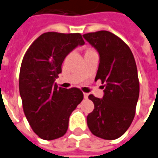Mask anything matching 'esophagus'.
<instances>
[{"label": "esophagus", "instance_id": "34e87169", "mask_svg": "<svg viewBox=\"0 0 158 158\" xmlns=\"http://www.w3.org/2000/svg\"><path fill=\"white\" fill-rule=\"evenodd\" d=\"M89 96V94H87V93H84V97H85V99H87Z\"/></svg>", "mask_w": 158, "mask_h": 158}]
</instances>
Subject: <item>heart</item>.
Segmentation results:
<instances>
[{
	"label": "heart",
	"mask_w": 158,
	"mask_h": 158,
	"mask_svg": "<svg viewBox=\"0 0 158 158\" xmlns=\"http://www.w3.org/2000/svg\"><path fill=\"white\" fill-rule=\"evenodd\" d=\"M91 50L92 49H89V50H87V51H91Z\"/></svg>",
	"instance_id": "1"
}]
</instances>
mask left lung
<instances>
[{
    "label": "left lung",
    "mask_w": 158,
    "mask_h": 158,
    "mask_svg": "<svg viewBox=\"0 0 158 158\" xmlns=\"http://www.w3.org/2000/svg\"><path fill=\"white\" fill-rule=\"evenodd\" d=\"M100 53L95 80L104 84L105 95L89 99L94 108L87 116L91 133L105 140H115L126 132L135 114L140 91L137 69L129 46L108 31L83 35Z\"/></svg>",
    "instance_id": "obj_1"
}]
</instances>
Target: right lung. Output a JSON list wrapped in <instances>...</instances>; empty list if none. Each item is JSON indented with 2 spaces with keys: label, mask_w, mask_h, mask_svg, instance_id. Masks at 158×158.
Returning <instances> with one entry per match:
<instances>
[{
  "label": "right lung",
  "mask_w": 158,
  "mask_h": 158,
  "mask_svg": "<svg viewBox=\"0 0 158 158\" xmlns=\"http://www.w3.org/2000/svg\"><path fill=\"white\" fill-rule=\"evenodd\" d=\"M85 44L80 33L45 32L27 50L21 64L19 91L23 108L32 131L51 141L67 132L72 111L84 99L79 88L58 87L65 57Z\"/></svg>",
  "instance_id": "1"
}]
</instances>
